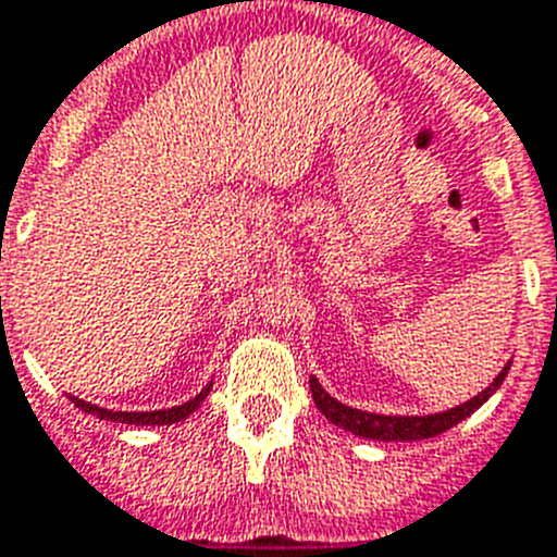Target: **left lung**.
<instances>
[{"mask_svg": "<svg viewBox=\"0 0 557 557\" xmlns=\"http://www.w3.org/2000/svg\"><path fill=\"white\" fill-rule=\"evenodd\" d=\"M509 366L504 368L498 376L493 380V385L484 387L479 396H473L470 401L459 405V408H450L445 413H428V416H382V413H368V410L348 408L343 401H336L334 396H329L322 391L320 382L311 376V396H314V405L322 410V416L334 422L336 428L348 430L354 436L362 438H376V442H419V438H433L438 433L450 430L453 424H459L461 419H467L470 413L484 405L490 396L502 387L504 376H507Z\"/></svg>", "mask_w": 557, "mask_h": 557, "instance_id": "8db88e82", "label": "left lung"}]
</instances>
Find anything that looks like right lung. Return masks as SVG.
I'll list each match as a JSON object with an SVG mask.
<instances>
[{
  "instance_id": "right-lung-1",
  "label": "right lung",
  "mask_w": 557,
  "mask_h": 557,
  "mask_svg": "<svg viewBox=\"0 0 557 557\" xmlns=\"http://www.w3.org/2000/svg\"><path fill=\"white\" fill-rule=\"evenodd\" d=\"M209 387L207 385L203 391H200L195 399L184 401V405H177V408H166V410H147V413H127V410H107V408H98V405H90V401L78 399V396H70L73 399V405L76 408H82L84 413H92L98 416V419H107V422H121V424H175L181 422V419H186V416L191 413V410L200 408V401L207 399L209 396Z\"/></svg>"
}]
</instances>
